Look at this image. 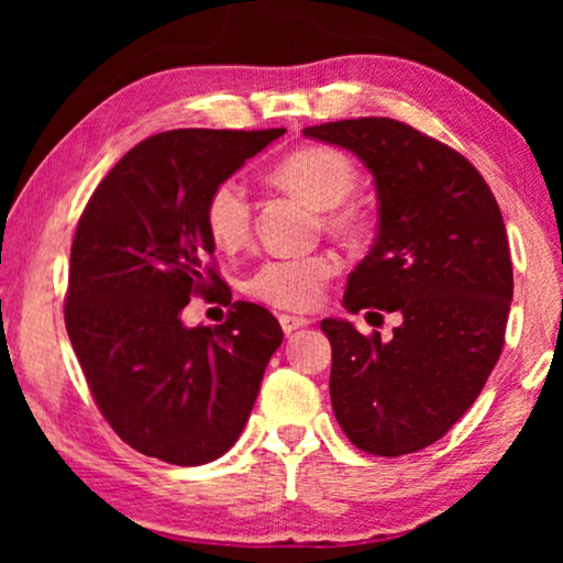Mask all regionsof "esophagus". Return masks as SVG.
<instances>
[{"label": "esophagus", "mask_w": 563, "mask_h": 563, "mask_svg": "<svg viewBox=\"0 0 563 563\" xmlns=\"http://www.w3.org/2000/svg\"><path fill=\"white\" fill-rule=\"evenodd\" d=\"M279 322H282V330H284V333H287V335H291V333H295V330H299V328L310 325V320H307V318H297V314H282Z\"/></svg>", "instance_id": "1"}]
</instances>
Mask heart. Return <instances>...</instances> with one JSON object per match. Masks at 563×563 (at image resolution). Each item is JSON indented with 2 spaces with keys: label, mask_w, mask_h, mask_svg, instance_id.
<instances>
[{
  "label": "heart",
  "mask_w": 563,
  "mask_h": 563,
  "mask_svg": "<svg viewBox=\"0 0 563 563\" xmlns=\"http://www.w3.org/2000/svg\"><path fill=\"white\" fill-rule=\"evenodd\" d=\"M279 187L295 191L322 210V222L338 235H353L364 222V212L351 202L356 189L353 161L330 145H305L291 151L272 168ZM251 199L241 181L225 179L210 191L205 205V225L212 243L222 251H238L251 238ZM338 274V261L328 253L264 261L245 282V291L276 310L305 312L320 302L322 291Z\"/></svg>",
  "instance_id": "1"
}]
</instances>
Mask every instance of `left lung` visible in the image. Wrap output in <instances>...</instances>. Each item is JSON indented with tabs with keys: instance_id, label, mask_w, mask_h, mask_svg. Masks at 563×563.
<instances>
[{
	"instance_id": "left-lung-1",
	"label": "left lung",
	"mask_w": 563,
	"mask_h": 563,
	"mask_svg": "<svg viewBox=\"0 0 563 563\" xmlns=\"http://www.w3.org/2000/svg\"><path fill=\"white\" fill-rule=\"evenodd\" d=\"M302 133L356 153L376 184L379 228L343 307L402 314L391 341L361 335L349 320L320 322L333 345L335 420L361 451L415 453L456 426L503 353L512 302L503 212L459 151L399 120H338Z\"/></svg>"
}]
</instances>
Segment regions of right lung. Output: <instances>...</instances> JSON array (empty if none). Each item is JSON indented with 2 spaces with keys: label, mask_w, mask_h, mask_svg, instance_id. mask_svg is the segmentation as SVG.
<instances>
[{
  "label": "right lung",
  "mask_w": 563,
  "mask_h": 563,
  "mask_svg": "<svg viewBox=\"0 0 563 563\" xmlns=\"http://www.w3.org/2000/svg\"><path fill=\"white\" fill-rule=\"evenodd\" d=\"M287 130H168L122 156L76 225L66 330L104 420L176 466L220 459L243 433L284 333L233 302L222 327L187 329L195 294L230 303L205 225L210 191Z\"/></svg>",
  "instance_id": "obj_1"
}]
</instances>
